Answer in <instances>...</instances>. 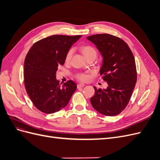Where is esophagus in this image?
Here are the masks:
<instances>
[{
    "instance_id": "esophagus-1",
    "label": "esophagus",
    "mask_w": 160,
    "mask_h": 160,
    "mask_svg": "<svg viewBox=\"0 0 160 160\" xmlns=\"http://www.w3.org/2000/svg\"><path fill=\"white\" fill-rule=\"evenodd\" d=\"M85 86L84 84H82V83H79L77 85V88H83V87Z\"/></svg>"
}]
</instances>
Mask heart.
Instances as JSON below:
<instances>
[{"label":"heart","instance_id":"b5f03b06","mask_svg":"<svg viewBox=\"0 0 160 160\" xmlns=\"http://www.w3.org/2000/svg\"><path fill=\"white\" fill-rule=\"evenodd\" d=\"M81 51L83 53V55H85V57L87 58V59H88V58L91 57H96L97 51L93 47H91L90 45H84L82 47ZM72 54V49H70L68 52H67V55L65 56L66 62H69L70 61ZM76 77L77 79H79L81 81H85L89 78V76L85 73H78L77 74Z\"/></svg>","mask_w":160,"mask_h":160}]
</instances>
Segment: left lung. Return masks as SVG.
Instances as JSON below:
<instances>
[{
  "label": "left lung",
  "instance_id": "left-lung-1",
  "mask_svg": "<svg viewBox=\"0 0 160 160\" xmlns=\"http://www.w3.org/2000/svg\"><path fill=\"white\" fill-rule=\"evenodd\" d=\"M96 46L103 57L99 72L108 85L97 89L91 98L93 108L107 116L119 114L126 108L137 81V71L133 53L120 38L109 34L87 37Z\"/></svg>",
  "mask_w": 160,
  "mask_h": 160
}]
</instances>
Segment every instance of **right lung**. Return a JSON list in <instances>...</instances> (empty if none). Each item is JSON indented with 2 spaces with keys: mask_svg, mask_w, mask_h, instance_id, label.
Listing matches in <instances>:
<instances>
[{
  "mask_svg": "<svg viewBox=\"0 0 160 160\" xmlns=\"http://www.w3.org/2000/svg\"><path fill=\"white\" fill-rule=\"evenodd\" d=\"M81 37L52 35L36 42L28 51L24 63V82L32 103L42 112L53 113L64 108L77 89L71 80L61 86L56 72Z\"/></svg>",
  "mask_w": 160,
  "mask_h": 160,
  "instance_id": "add662e5",
  "label": "right lung"
}]
</instances>
